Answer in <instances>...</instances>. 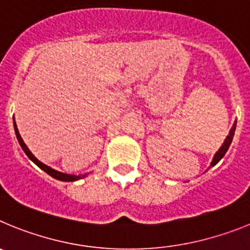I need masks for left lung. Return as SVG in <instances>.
<instances>
[{"label": "left lung", "mask_w": 250, "mask_h": 250, "mask_svg": "<svg viewBox=\"0 0 250 250\" xmlns=\"http://www.w3.org/2000/svg\"><path fill=\"white\" fill-rule=\"evenodd\" d=\"M235 126H237V123H234L233 127H231L230 131H229V135L227 136V139L224 140V144L222 145V147H220V149L216 151L215 155H214L213 161H211V167H214V165H215L216 163H218V161H219L220 159L225 155V152L228 151L229 146H230V144H231V140H233L234 132H235Z\"/></svg>", "instance_id": "1"}]
</instances>
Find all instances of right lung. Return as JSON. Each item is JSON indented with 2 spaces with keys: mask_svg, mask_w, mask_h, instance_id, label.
<instances>
[{
  "mask_svg": "<svg viewBox=\"0 0 250 250\" xmlns=\"http://www.w3.org/2000/svg\"><path fill=\"white\" fill-rule=\"evenodd\" d=\"M13 125H15V132H16V138H17V140H19L20 145H21L22 150L25 151L26 155H27L28 158L31 159V160L34 161V163L37 165V167H41V169H42L43 171H46V173H47L48 175H51V176H52V178L57 179V180H62V182H75V180H79V179H81V178H85L86 175L75 176V175H68V174L60 173V171H56V170L51 169L50 167H47V165L42 164L41 161L37 160V159L35 158V156L32 155V154H31V151L27 149V146H26V144H25V143H23V140H22V139H21V136H20L19 130H17V126H16V124H13Z\"/></svg>",
  "mask_w": 250,
  "mask_h": 250,
  "instance_id": "1",
  "label": "right lung"
}]
</instances>
